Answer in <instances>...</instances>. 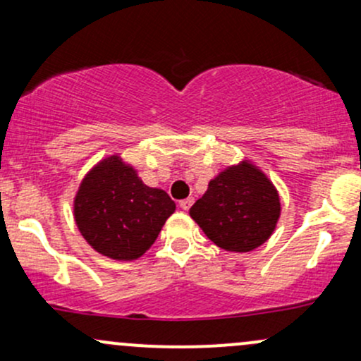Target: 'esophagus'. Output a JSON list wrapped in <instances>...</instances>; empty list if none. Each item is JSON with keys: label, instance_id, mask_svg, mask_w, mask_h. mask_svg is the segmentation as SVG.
Here are the masks:
<instances>
[{"label": "esophagus", "instance_id": "1", "mask_svg": "<svg viewBox=\"0 0 361 361\" xmlns=\"http://www.w3.org/2000/svg\"><path fill=\"white\" fill-rule=\"evenodd\" d=\"M192 205H193V198H185V200L180 202V209L181 210H188Z\"/></svg>", "mask_w": 361, "mask_h": 361}]
</instances>
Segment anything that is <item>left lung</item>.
Masks as SVG:
<instances>
[{
  "instance_id": "left-lung-1",
  "label": "left lung",
  "mask_w": 361,
  "mask_h": 361,
  "mask_svg": "<svg viewBox=\"0 0 361 361\" xmlns=\"http://www.w3.org/2000/svg\"><path fill=\"white\" fill-rule=\"evenodd\" d=\"M280 212L275 185L258 166L244 159L210 180L204 197L190 209V217L215 246L247 252L270 239Z\"/></svg>"
}]
</instances>
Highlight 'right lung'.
Here are the masks:
<instances>
[{"mask_svg":"<svg viewBox=\"0 0 361 361\" xmlns=\"http://www.w3.org/2000/svg\"><path fill=\"white\" fill-rule=\"evenodd\" d=\"M175 209L164 190L144 185L118 154L94 164L74 197V221L82 238L117 261L140 258Z\"/></svg>","mask_w":361,"mask_h":361,"instance_id":"right-lung-1","label":"right lung"}]
</instances>
